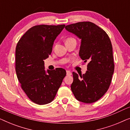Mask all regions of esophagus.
<instances>
[{
    "label": "esophagus",
    "instance_id": "34e87169",
    "mask_svg": "<svg viewBox=\"0 0 130 130\" xmlns=\"http://www.w3.org/2000/svg\"><path fill=\"white\" fill-rule=\"evenodd\" d=\"M66 73H67V76H71V75H72V72H71L70 70H67L66 71Z\"/></svg>",
    "mask_w": 130,
    "mask_h": 130
}]
</instances>
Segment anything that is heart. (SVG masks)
Returning <instances> with one entry per match:
<instances>
[{
	"label": "heart",
	"instance_id": "heart-1",
	"mask_svg": "<svg viewBox=\"0 0 130 130\" xmlns=\"http://www.w3.org/2000/svg\"><path fill=\"white\" fill-rule=\"evenodd\" d=\"M71 38H67V40H69V39H71Z\"/></svg>",
	"mask_w": 130,
	"mask_h": 130
}]
</instances>
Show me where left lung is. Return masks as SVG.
I'll return each mask as SVG.
<instances>
[{
    "label": "left lung",
    "mask_w": 130,
    "mask_h": 130,
    "mask_svg": "<svg viewBox=\"0 0 130 130\" xmlns=\"http://www.w3.org/2000/svg\"><path fill=\"white\" fill-rule=\"evenodd\" d=\"M65 28L81 39L79 56L88 62L85 74L73 72L71 89L77 100L95 102L107 92L114 72L111 40L104 30L91 22H77Z\"/></svg>",
    "instance_id": "left-lung-1"
}]
</instances>
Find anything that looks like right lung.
<instances>
[{"label":"right lung","mask_w":130,"mask_h":130,"mask_svg":"<svg viewBox=\"0 0 130 130\" xmlns=\"http://www.w3.org/2000/svg\"><path fill=\"white\" fill-rule=\"evenodd\" d=\"M65 25H35L18 42L15 70L21 86L27 96L38 105L50 103L56 96L66 72L62 68L44 70V60L52 52L53 45Z\"/></svg>","instance_id":"1"}]
</instances>
